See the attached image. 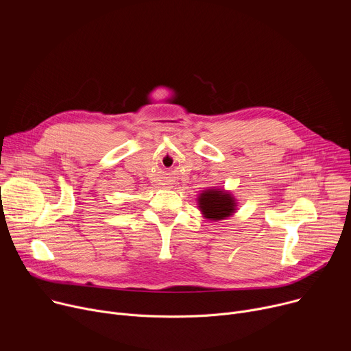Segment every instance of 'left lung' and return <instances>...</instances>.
Masks as SVG:
<instances>
[{
	"instance_id": "1",
	"label": "left lung",
	"mask_w": 351,
	"mask_h": 351,
	"mask_svg": "<svg viewBox=\"0 0 351 351\" xmlns=\"http://www.w3.org/2000/svg\"><path fill=\"white\" fill-rule=\"evenodd\" d=\"M234 199L223 190H206L199 194L198 207L208 219H225L234 213Z\"/></svg>"
}]
</instances>
